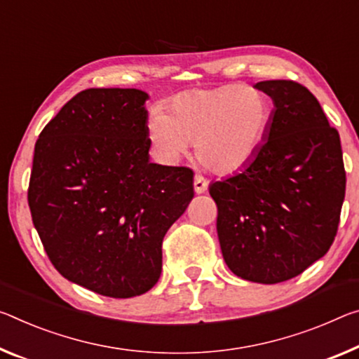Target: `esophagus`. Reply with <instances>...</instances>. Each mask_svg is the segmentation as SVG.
Wrapping results in <instances>:
<instances>
[{
  "instance_id": "1",
  "label": "esophagus",
  "mask_w": 359,
  "mask_h": 359,
  "mask_svg": "<svg viewBox=\"0 0 359 359\" xmlns=\"http://www.w3.org/2000/svg\"><path fill=\"white\" fill-rule=\"evenodd\" d=\"M193 187H195V193H198V195H201V193H206L208 191L209 182L204 179L203 175H196L195 182H193Z\"/></svg>"
}]
</instances>
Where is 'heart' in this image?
<instances>
[{
    "instance_id": "heart-1",
    "label": "heart",
    "mask_w": 359,
    "mask_h": 359,
    "mask_svg": "<svg viewBox=\"0 0 359 359\" xmlns=\"http://www.w3.org/2000/svg\"><path fill=\"white\" fill-rule=\"evenodd\" d=\"M273 108L262 90L225 84L175 94L150 113L147 133L164 161L175 163L195 142L196 158L219 174L248 168L269 140Z\"/></svg>"
}]
</instances>
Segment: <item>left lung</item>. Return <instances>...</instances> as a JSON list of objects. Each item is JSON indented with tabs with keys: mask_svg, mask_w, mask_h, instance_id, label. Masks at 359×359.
Segmentation results:
<instances>
[{
	"mask_svg": "<svg viewBox=\"0 0 359 359\" xmlns=\"http://www.w3.org/2000/svg\"><path fill=\"white\" fill-rule=\"evenodd\" d=\"M273 100L269 140L231 177L212 182L217 235L225 264L243 280H291L329 251L345 198L337 129L320 102L287 79L254 86Z\"/></svg>",
	"mask_w": 359,
	"mask_h": 359,
	"instance_id": "8db88e82",
	"label": "left lung"
}]
</instances>
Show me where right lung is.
Here are the masks:
<instances>
[{
    "label": "right lung",
    "mask_w": 359,
    "mask_h": 359,
    "mask_svg": "<svg viewBox=\"0 0 359 359\" xmlns=\"http://www.w3.org/2000/svg\"><path fill=\"white\" fill-rule=\"evenodd\" d=\"M149 94L90 88L41 130L28 206L68 281L129 299L155 286L163 238L191 201L193 170L150 163Z\"/></svg>",
    "instance_id": "obj_1"
}]
</instances>
